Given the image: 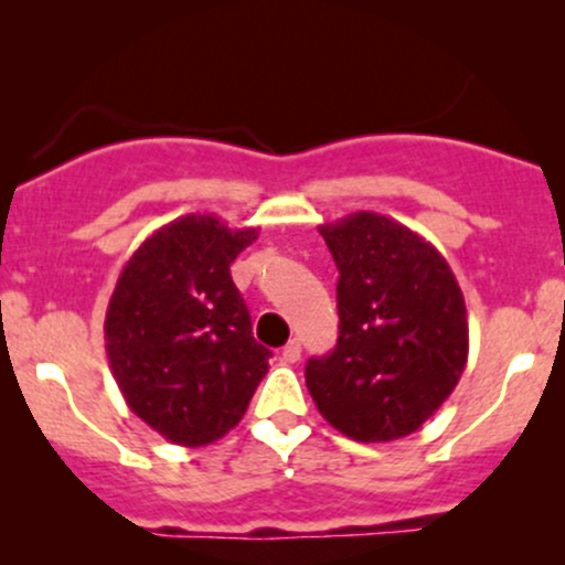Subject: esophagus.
<instances>
[{"mask_svg":"<svg viewBox=\"0 0 565 565\" xmlns=\"http://www.w3.org/2000/svg\"><path fill=\"white\" fill-rule=\"evenodd\" d=\"M281 356L284 362H297V359H300V340H289V343L284 345Z\"/></svg>","mask_w":565,"mask_h":565,"instance_id":"1","label":"esophagus"}]
</instances>
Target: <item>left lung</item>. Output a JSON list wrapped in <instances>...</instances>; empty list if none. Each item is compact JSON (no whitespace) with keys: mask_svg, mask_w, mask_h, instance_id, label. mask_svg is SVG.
<instances>
[{"mask_svg":"<svg viewBox=\"0 0 565 565\" xmlns=\"http://www.w3.org/2000/svg\"><path fill=\"white\" fill-rule=\"evenodd\" d=\"M319 233L340 273V334L332 353L308 359V392L356 443L407 437L467 367L461 287L443 254L392 216L356 212Z\"/></svg>","mask_w":565,"mask_h":565,"instance_id":"obj_1","label":"left lung"}]
</instances>
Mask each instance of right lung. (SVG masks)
Masks as SVG:
<instances>
[{
	"label": "right lung",
	"mask_w": 565,
	"mask_h": 565,
	"mask_svg": "<svg viewBox=\"0 0 565 565\" xmlns=\"http://www.w3.org/2000/svg\"><path fill=\"white\" fill-rule=\"evenodd\" d=\"M257 241L214 214H188L154 231L122 268L104 340L128 407L173 445L216 443L244 418L270 351L231 265Z\"/></svg>",
	"instance_id": "1"
}]
</instances>
